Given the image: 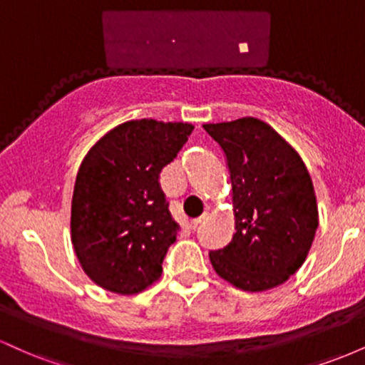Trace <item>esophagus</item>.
Here are the masks:
<instances>
[{
	"label": "esophagus",
	"instance_id": "1",
	"mask_svg": "<svg viewBox=\"0 0 365 365\" xmlns=\"http://www.w3.org/2000/svg\"><path fill=\"white\" fill-rule=\"evenodd\" d=\"M206 220H207V212H204V215L200 216V217H197V220H192L190 223H188V226H190V230H195L197 226H199V225H202L204 221H206Z\"/></svg>",
	"mask_w": 365,
	"mask_h": 365
}]
</instances>
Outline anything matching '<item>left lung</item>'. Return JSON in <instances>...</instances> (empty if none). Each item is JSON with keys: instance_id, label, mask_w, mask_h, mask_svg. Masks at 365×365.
<instances>
[{"instance_id": "obj_1", "label": "left lung", "mask_w": 365, "mask_h": 365, "mask_svg": "<svg viewBox=\"0 0 365 365\" xmlns=\"http://www.w3.org/2000/svg\"><path fill=\"white\" fill-rule=\"evenodd\" d=\"M202 127L226 156L235 212L232 242L209 252L212 267L240 290L278 287L302 266L319 225L311 175L297 150L261 120Z\"/></svg>"}]
</instances>
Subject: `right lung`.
I'll return each mask as SVG.
<instances>
[{
    "mask_svg": "<svg viewBox=\"0 0 365 365\" xmlns=\"http://www.w3.org/2000/svg\"><path fill=\"white\" fill-rule=\"evenodd\" d=\"M192 130L180 121L132 120L110 130L83 158L72 197V244L82 269L104 290L133 295L161 276L178 225L159 173Z\"/></svg>",
    "mask_w": 365,
    "mask_h": 365,
    "instance_id": "1",
    "label": "right lung"
}]
</instances>
